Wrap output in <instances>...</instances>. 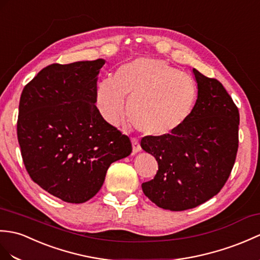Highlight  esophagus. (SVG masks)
Wrapping results in <instances>:
<instances>
[{
    "label": "esophagus",
    "mask_w": 260,
    "mask_h": 260,
    "mask_svg": "<svg viewBox=\"0 0 260 260\" xmlns=\"http://www.w3.org/2000/svg\"><path fill=\"white\" fill-rule=\"evenodd\" d=\"M132 148H133V154H137L138 152H141V145L136 140L133 138L132 140Z\"/></svg>",
    "instance_id": "34e87169"
}]
</instances>
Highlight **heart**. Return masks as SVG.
I'll return each instance as SVG.
<instances>
[{
    "label": "heart",
    "instance_id": "heart-1",
    "mask_svg": "<svg viewBox=\"0 0 260 260\" xmlns=\"http://www.w3.org/2000/svg\"><path fill=\"white\" fill-rule=\"evenodd\" d=\"M196 85L182 71L158 58L137 57L123 64L115 77L98 87L99 110L108 124L122 122L128 102L133 126L144 135L167 137L189 118L196 102Z\"/></svg>",
    "mask_w": 260,
    "mask_h": 260
}]
</instances>
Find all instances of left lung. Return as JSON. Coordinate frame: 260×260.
Masks as SVG:
<instances>
[{"instance_id":"obj_1","label":"left lung","mask_w":260,"mask_h":260,"mask_svg":"<svg viewBox=\"0 0 260 260\" xmlns=\"http://www.w3.org/2000/svg\"><path fill=\"white\" fill-rule=\"evenodd\" d=\"M197 100L189 118L167 137L145 136L141 147L158 162L154 179L142 184L158 207L180 212L218 194L238 149L239 113L222 84L196 69Z\"/></svg>"}]
</instances>
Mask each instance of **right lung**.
<instances>
[{
    "instance_id": "right-lung-1",
    "label": "right lung",
    "mask_w": 260,
    "mask_h": 260,
    "mask_svg": "<svg viewBox=\"0 0 260 260\" xmlns=\"http://www.w3.org/2000/svg\"><path fill=\"white\" fill-rule=\"evenodd\" d=\"M105 59L52 64L24 87L17 138L33 182L63 202L98 194L112 162L132 153L129 138L102 117L95 103Z\"/></svg>"
}]
</instances>
